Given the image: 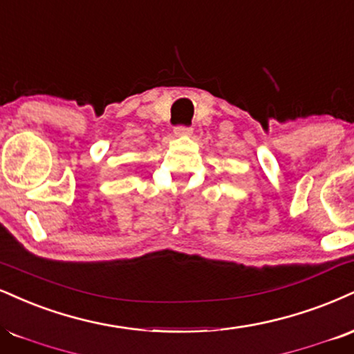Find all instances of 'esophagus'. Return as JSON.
<instances>
[{
    "mask_svg": "<svg viewBox=\"0 0 354 354\" xmlns=\"http://www.w3.org/2000/svg\"><path fill=\"white\" fill-rule=\"evenodd\" d=\"M191 130L189 127H176V129H174V135L176 136H188V135H191Z\"/></svg>",
    "mask_w": 354,
    "mask_h": 354,
    "instance_id": "esophagus-1",
    "label": "esophagus"
}]
</instances>
